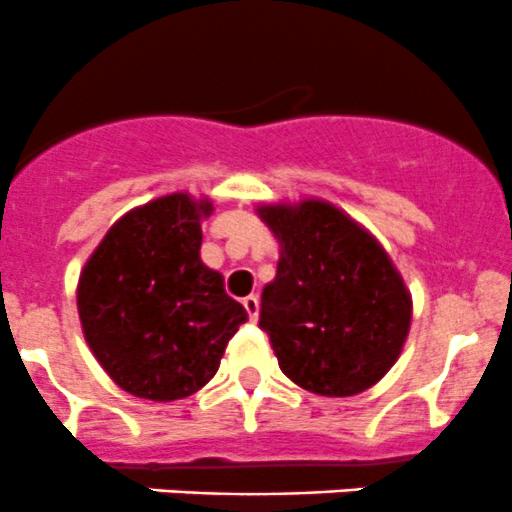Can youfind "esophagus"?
<instances>
[{
	"instance_id": "obj_1",
	"label": "esophagus",
	"mask_w": 512,
	"mask_h": 512,
	"mask_svg": "<svg viewBox=\"0 0 512 512\" xmlns=\"http://www.w3.org/2000/svg\"><path fill=\"white\" fill-rule=\"evenodd\" d=\"M244 308H246V313H249L251 321H256V318H258V298L256 296H246L244 298Z\"/></svg>"
}]
</instances>
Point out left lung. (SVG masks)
I'll list each match as a JSON object with an SVG mask.
<instances>
[{
	"label": "left lung",
	"mask_w": 512,
	"mask_h": 512,
	"mask_svg": "<svg viewBox=\"0 0 512 512\" xmlns=\"http://www.w3.org/2000/svg\"><path fill=\"white\" fill-rule=\"evenodd\" d=\"M278 241L261 328L281 371L303 391L348 398L376 386L406 346L413 298L381 241L316 196L263 201Z\"/></svg>",
	"instance_id": "obj_1"
}]
</instances>
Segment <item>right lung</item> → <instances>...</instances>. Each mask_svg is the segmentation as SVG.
<instances>
[{
    "label": "right lung",
    "instance_id": "right-lung-1",
    "mask_svg": "<svg viewBox=\"0 0 512 512\" xmlns=\"http://www.w3.org/2000/svg\"><path fill=\"white\" fill-rule=\"evenodd\" d=\"M211 214L209 196L186 191L134 206L79 273L86 346L131 396L169 403L201 391L249 318L201 261V221Z\"/></svg>",
    "mask_w": 512,
    "mask_h": 512
}]
</instances>
